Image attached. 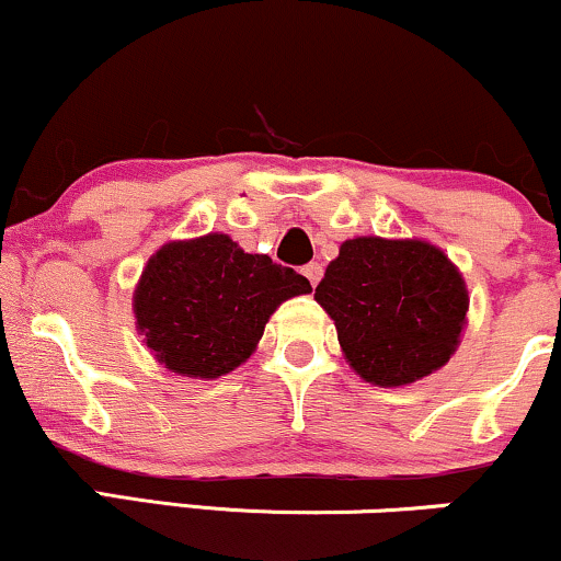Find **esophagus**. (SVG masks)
I'll list each match as a JSON object with an SVG mask.
<instances>
[{"label":"esophagus","mask_w":561,"mask_h":561,"mask_svg":"<svg viewBox=\"0 0 561 561\" xmlns=\"http://www.w3.org/2000/svg\"><path fill=\"white\" fill-rule=\"evenodd\" d=\"M321 274H324V268H321V263H308V266L302 268V276H306V279L311 282V287L319 285Z\"/></svg>","instance_id":"esophagus-1"}]
</instances>
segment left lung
Here are the masks:
<instances>
[{"instance_id": "left-lung-1", "label": "left lung", "mask_w": 561, "mask_h": 561, "mask_svg": "<svg viewBox=\"0 0 561 561\" xmlns=\"http://www.w3.org/2000/svg\"><path fill=\"white\" fill-rule=\"evenodd\" d=\"M313 298L334 321L345 362L377 388H403L448 364L467 327L459 266L420 237H353Z\"/></svg>"}]
</instances>
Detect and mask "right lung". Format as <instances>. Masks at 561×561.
<instances>
[{"label":"right lung","mask_w":561,"mask_h":561,"mask_svg":"<svg viewBox=\"0 0 561 561\" xmlns=\"http://www.w3.org/2000/svg\"><path fill=\"white\" fill-rule=\"evenodd\" d=\"M308 293L302 274L210 231L158 248L141 268L131 308L141 343L160 366L218 379L253 356L282 302Z\"/></svg>","instance_id":"add662e5"}]
</instances>
